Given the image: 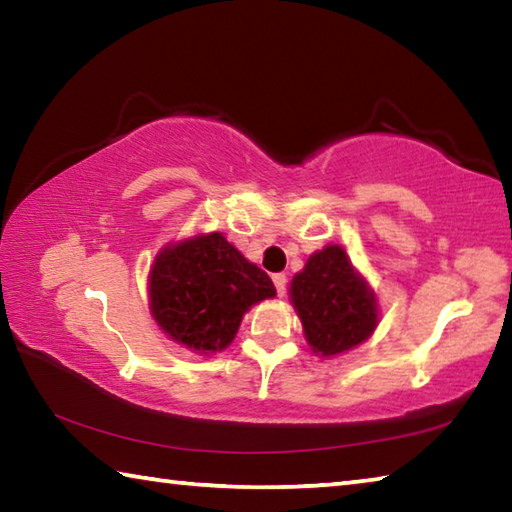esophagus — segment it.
Masks as SVG:
<instances>
[{"mask_svg": "<svg viewBox=\"0 0 512 512\" xmlns=\"http://www.w3.org/2000/svg\"><path fill=\"white\" fill-rule=\"evenodd\" d=\"M273 284H275V291H277V296H284V293H287V275H282V273H277V275H273Z\"/></svg>", "mask_w": 512, "mask_h": 512, "instance_id": "1", "label": "esophagus"}]
</instances>
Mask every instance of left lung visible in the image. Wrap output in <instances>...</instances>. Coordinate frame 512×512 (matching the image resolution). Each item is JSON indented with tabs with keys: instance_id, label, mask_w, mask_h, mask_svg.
Here are the masks:
<instances>
[{
	"instance_id": "obj_1",
	"label": "left lung",
	"mask_w": 512,
	"mask_h": 512,
	"mask_svg": "<svg viewBox=\"0 0 512 512\" xmlns=\"http://www.w3.org/2000/svg\"><path fill=\"white\" fill-rule=\"evenodd\" d=\"M291 302L311 350L323 357L354 348L377 327L375 296L341 246H327L309 257L302 273L293 277Z\"/></svg>"
}]
</instances>
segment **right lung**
Masks as SVG:
<instances>
[{
	"instance_id": "1",
	"label": "right lung",
	"mask_w": 512,
	"mask_h": 512,
	"mask_svg": "<svg viewBox=\"0 0 512 512\" xmlns=\"http://www.w3.org/2000/svg\"><path fill=\"white\" fill-rule=\"evenodd\" d=\"M149 291L158 325L203 354L228 348L248 307L275 296L271 277L219 232L164 248Z\"/></svg>"
}]
</instances>
